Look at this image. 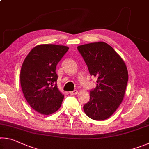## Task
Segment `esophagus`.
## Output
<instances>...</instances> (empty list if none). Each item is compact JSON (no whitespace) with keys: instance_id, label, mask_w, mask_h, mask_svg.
I'll return each mask as SVG.
<instances>
[{"instance_id":"1","label":"esophagus","mask_w":149,"mask_h":149,"mask_svg":"<svg viewBox=\"0 0 149 149\" xmlns=\"http://www.w3.org/2000/svg\"><path fill=\"white\" fill-rule=\"evenodd\" d=\"M77 93H78V91L77 90H75V91H70V93L71 95H76V94H77Z\"/></svg>"}]
</instances>
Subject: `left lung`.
Instances as JSON below:
<instances>
[{
	"label": "left lung",
	"mask_w": 149,
	"mask_h": 149,
	"mask_svg": "<svg viewBox=\"0 0 149 149\" xmlns=\"http://www.w3.org/2000/svg\"><path fill=\"white\" fill-rule=\"evenodd\" d=\"M90 74L97 77V87L90 91L84 110L91 119H108L119 107L125 95L128 72L125 62L113 48L99 41L77 47Z\"/></svg>",
	"instance_id": "1"
}]
</instances>
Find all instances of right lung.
<instances>
[{"mask_svg": "<svg viewBox=\"0 0 149 149\" xmlns=\"http://www.w3.org/2000/svg\"><path fill=\"white\" fill-rule=\"evenodd\" d=\"M68 49L64 45H37L22 65V91L30 107L40 114H52L61 107L64 95L55 84L58 79L56 67Z\"/></svg>", "mask_w": 149, "mask_h": 149, "instance_id": "1", "label": "right lung"}]
</instances>
